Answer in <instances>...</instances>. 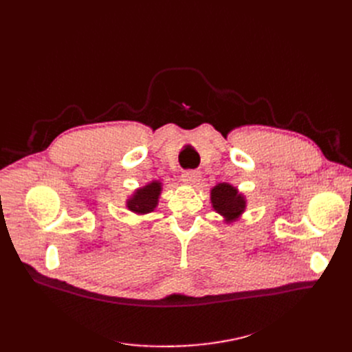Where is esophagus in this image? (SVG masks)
<instances>
[{
    "mask_svg": "<svg viewBox=\"0 0 352 352\" xmlns=\"http://www.w3.org/2000/svg\"><path fill=\"white\" fill-rule=\"evenodd\" d=\"M182 181L187 182V184H191V186H194V184H197L199 179H201V174L199 171H195V170H187L182 173Z\"/></svg>",
    "mask_w": 352,
    "mask_h": 352,
    "instance_id": "1",
    "label": "esophagus"
}]
</instances>
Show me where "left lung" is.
Returning <instances> with one entry per match:
<instances>
[{
  "instance_id": "obj_1",
  "label": "left lung",
  "mask_w": 352,
  "mask_h": 352,
  "mask_svg": "<svg viewBox=\"0 0 352 352\" xmlns=\"http://www.w3.org/2000/svg\"><path fill=\"white\" fill-rule=\"evenodd\" d=\"M211 202L214 210L224 215L226 219L234 221L241 215L245 210V199L241 194H238L236 188L230 184H218L211 190Z\"/></svg>"
}]
</instances>
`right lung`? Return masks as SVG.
<instances>
[{"label":"right lung","instance_id":"obj_1","mask_svg":"<svg viewBox=\"0 0 352 352\" xmlns=\"http://www.w3.org/2000/svg\"><path fill=\"white\" fill-rule=\"evenodd\" d=\"M161 194V182L153 181L144 188L137 190L133 198H129L126 202L128 210H131L135 214H148L154 211L158 204V197Z\"/></svg>","mask_w":352,"mask_h":352}]
</instances>
